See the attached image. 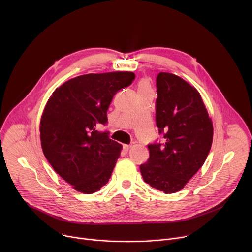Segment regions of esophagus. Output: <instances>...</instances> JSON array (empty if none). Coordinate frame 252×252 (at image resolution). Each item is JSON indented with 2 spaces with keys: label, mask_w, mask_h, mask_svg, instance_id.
<instances>
[{
  "label": "esophagus",
  "mask_w": 252,
  "mask_h": 252,
  "mask_svg": "<svg viewBox=\"0 0 252 252\" xmlns=\"http://www.w3.org/2000/svg\"><path fill=\"white\" fill-rule=\"evenodd\" d=\"M130 148H131V145H124V150H125L126 152H127Z\"/></svg>",
  "instance_id": "obj_1"
}]
</instances>
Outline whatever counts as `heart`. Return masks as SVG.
<instances>
[{
    "label": "heart",
    "instance_id": "obj_1",
    "mask_svg": "<svg viewBox=\"0 0 252 252\" xmlns=\"http://www.w3.org/2000/svg\"><path fill=\"white\" fill-rule=\"evenodd\" d=\"M138 92H141V91H149V90H152L151 88V84L149 82V80L147 79H142L139 81L138 83Z\"/></svg>",
    "mask_w": 252,
    "mask_h": 252
}]
</instances>
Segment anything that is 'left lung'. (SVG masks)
I'll list each match as a JSON object with an SVG mask.
<instances>
[{
	"label": "left lung",
	"instance_id": "left-lung-1",
	"mask_svg": "<svg viewBox=\"0 0 252 252\" xmlns=\"http://www.w3.org/2000/svg\"><path fill=\"white\" fill-rule=\"evenodd\" d=\"M156 121L163 143L149 145L150 158L139 166L143 181L164 193L182 190L203 165L213 126L198 91L173 74L157 78Z\"/></svg>",
	"mask_w": 252,
	"mask_h": 252
}]
</instances>
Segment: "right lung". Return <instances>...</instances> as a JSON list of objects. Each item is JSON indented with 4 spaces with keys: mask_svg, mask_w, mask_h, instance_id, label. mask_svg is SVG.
I'll list each match as a JSON object with an SVG mask.
<instances>
[{
    "mask_svg": "<svg viewBox=\"0 0 252 252\" xmlns=\"http://www.w3.org/2000/svg\"><path fill=\"white\" fill-rule=\"evenodd\" d=\"M131 71L88 74L70 79L48 99L40 122L43 153L55 171L77 191L91 194L107 184L123 146L97 127Z\"/></svg>",
    "mask_w": 252,
    "mask_h": 252,
    "instance_id": "right-lung-1",
    "label": "right lung"
}]
</instances>
